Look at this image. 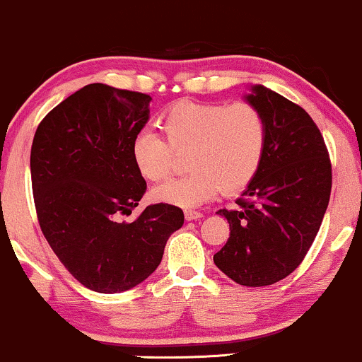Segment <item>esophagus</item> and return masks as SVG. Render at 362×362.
Instances as JSON below:
<instances>
[{"mask_svg": "<svg viewBox=\"0 0 362 362\" xmlns=\"http://www.w3.org/2000/svg\"><path fill=\"white\" fill-rule=\"evenodd\" d=\"M185 218L188 220V222H191V220H199V218H203V214H202V211L186 210V211H185Z\"/></svg>", "mask_w": 362, "mask_h": 362, "instance_id": "34e87169", "label": "esophagus"}]
</instances>
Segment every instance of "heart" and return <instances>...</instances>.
Masks as SVG:
<instances>
[{
  "label": "heart",
  "instance_id": "obj_1",
  "mask_svg": "<svg viewBox=\"0 0 362 362\" xmlns=\"http://www.w3.org/2000/svg\"><path fill=\"white\" fill-rule=\"evenodd\" d=\"M165 140L142 130L132 140V160L144 180L157 182L171 171L175 152H186L189 174L163 182L154 189L160 203L197 206L216 197L239 193L261 168L269 129L257 106L237 103L180 101L159 118Z\"/></svg>",
  "mask_w": 362,
  "mask_h": 362
}]
</instances>
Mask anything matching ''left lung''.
<instances>
[{"label": "left lung", "instance_id": "left-lung-1", "mask_svg": "<svg viewBox=\"0 0 362 362\" xmlns=\"http://www.w3.org/2000/svg\"><path fill=\"white\" fill-rule=\"evenodd\" d=\"M245 100L264 113L269 137L261 168L233 210L216 267L242 286H267L307 256L329 206L332 165L324 137L298 105L261 84Z\"/></svg>", "mask_w": 362, "mask_h": 362}]
</instances>
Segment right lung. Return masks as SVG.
I'll use <instances>...</instances> for the list:
<instances>
[{
  "label": "right lung",
  "instance_id": "obj_1",
  "mask_svg": "<svg viewBox=\"0 0 362 362\" xmlns=\"http://www.w3.org/2000/svg\"><path fill=\"white\" fill-rule=\"evenodd\" d=\"M151 100L88 84L47 113L33 137L30 173L42 233L66 269L93 291L120 293L147 279L185 223L181 208L168 203L120 222L147 189L130 148L148 120Z\"/></svg>",
  "mask_w": 362,
  "mask_h": 362
}]
</instances>
